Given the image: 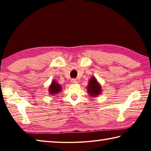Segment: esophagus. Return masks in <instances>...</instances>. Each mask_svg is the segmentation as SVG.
<instances>
[{"label":"esophagus","mask_w":151,"mask_h":151,"mask_svg":"<svg viewBox=\"0 0 151 151\" xmlns=\"http://www.w3.org/2000/svg\"><path fill=\"white\" fill-rule=\"evenodd\" d=\"M70 82H71V83H72L73 84H75V83H77V81H76V79H75V78H72V79H71Z\"/></svg>","instance_id":"esophagus-1"}]
</instances>
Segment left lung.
<instances>
[{"label":"left lung","mask_w":151,"mask_h":151,"mask_svg":"<svg viewBox=\"0 0 151 151\" xmlns=\"http://www.w3.org/2000/svg\"><path fill=\"white\" fill-rule=\"evenodd\" d=\"M87 90L89 94L93 97H96L101 93V86L94 77H92L89 81Z\"/></svg>","instance_id":"8db88e82"}]
</instances>
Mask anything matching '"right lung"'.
Segmentation results:
<instances>
[{
  "label": "right lung",
  "instance_id": "add662e5",
  "mask_svg": "<svg viewBox=\"0 0 151 151\" xmlns=\"http://www.w3.org/2000/svg\"><path fill=\"white\" fill-rule=\"evenodd\" d=\"M61 91V86L58 84L57 82L53 81L51 85L49 86V93L51 94H58L59 92Z\"/></svg>",
  "mask_w": 151,
  "mask_h": 151
}]
</instances>
